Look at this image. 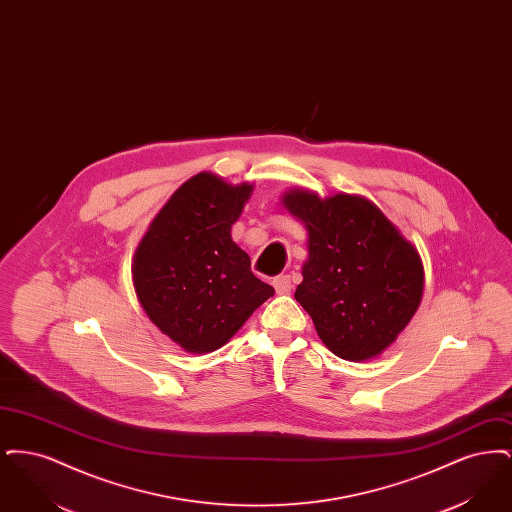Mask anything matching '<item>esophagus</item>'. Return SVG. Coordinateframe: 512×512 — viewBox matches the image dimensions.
<instances>
[{
	"label": "esophagus",
	"instance_id": "34e87169",
	"mask_svg": "<svg viewBox=\"0 0 512 512\" xmlns=\"http://www.w3.org/2000/svg\"><path fill=\"white\" fill-rule=\"evenodd\" d=\"M272 286H274L276 293L284 295V293H290V290H292V280H290V276L282 274V276H276V278L272 280Z\"/></svg>",
	"mask_w": 512,
	"mask_h": 512
}]
</instances>
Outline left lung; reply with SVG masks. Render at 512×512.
<instances>
[{
    "instance_id": "left-lung-1",
    "label": "left lung",
    "mask_w": 512,
    "mask_h": 512,
    "mask_svg": "<svg viewBox=\"0 0 512 512\" xmlns=\"http://www.w3.org/2000/svg\"><path fill=\"white\" fill-rule=\"evenodd\" d=\"M307 230V261L295 299L340 359L382 355L414 317L424 292L422 259L363 195L293 188L280 197Z\"/></svg>"
}]
</instances>
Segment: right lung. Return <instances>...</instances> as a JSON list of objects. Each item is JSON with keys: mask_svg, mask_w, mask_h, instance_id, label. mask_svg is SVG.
<instances>
[{"mask_svg": "<svg viewBox=\"0 0 512 512\" xmlns=\"http://www.w3.org/2000/svg\"><path fill=\"white\" fill-rule=\"evenodd\" d=\"M251 192L249 182L199 172L171 195L136 247V297L147 318L186 353L220 349L274 295L232 240V224Z\"/></svg>", "mask_w": 512, "mask_h": 512, "instance_id": "1", "label": "right lung"}]
</instances>
